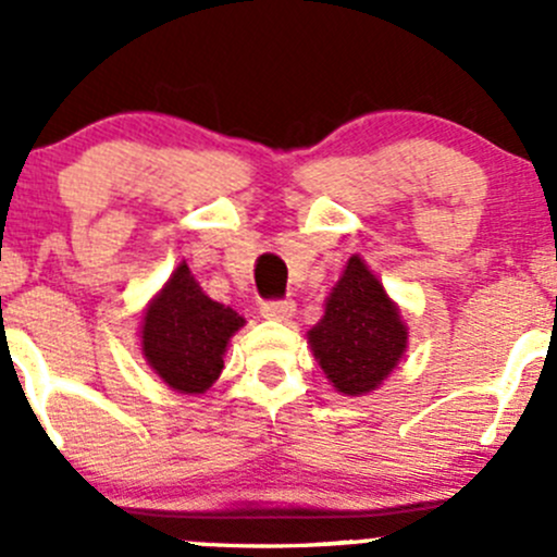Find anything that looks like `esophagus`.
<instances>
[{
    "instance_id": "obj_1",
    "label": "esophagus",
    "mask_w": 557,
    "mask_h": 557,
    "mask_svg": "<svg viewBox=\"0 0 557 557\" xmlns=\"http://www.w3.org/2000/svg\"><path fill=\"white\" fill-rule=\"evenodd\" d=\"M294 312H296V305L290 299H285V301H267V305H261V318L280 320V323H283V320H288Z\"/></svg>"
}]
</instances>
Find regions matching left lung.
Masks as SVG:
<instances>
[{
  "instance_id": "obj_1",
  "label": "left lung",
  "mask_w": 557,
  "mask_h": 557,
  "mask_svg": "<svg viewBox=\"0 0 557 557\" xmlns=\"http://www.w3.org/2000/svg\"><path fill=\"white\" fill-rule=\"evenodd\" d=\"M314 361L342 396H367L391 377L409 345L401 310L361 256L325 296L323 318L307 331Z\"/></svg>"
}]
</instances>
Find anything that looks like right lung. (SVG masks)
<instances>
[{"label": "right lung", "instance_id": "obj_1", "mask_svg": "<svg viewBox=\"0 0 557 557\" xmlns=\"http://www.w3.org/2000/svg\"><path fill=\"white\" fill-rule=\"evenodd\" d=\"M243 325V314L210 299L188 263L180 261L145 307L139 350L174 393L201 396L221 377L228 342Z\"/></svg>", "mask_w": 557, "mask_h": 557}]
</instances>
